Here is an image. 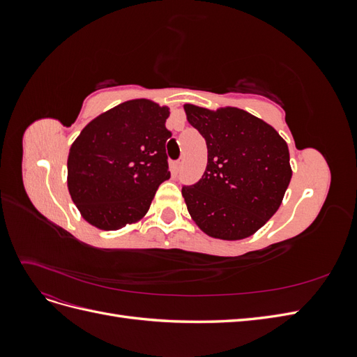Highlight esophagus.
Segmentation results:
<instances>
[{
	"instance_id": "obj_1",
	"label": "esophagus",
	"mask_w": 357,
	"mask_h": 357,
	"mask_svg": "<svg viewBox=\"0 0 357 357\" xmlns=\"http://www.w3.org/2000/svg\"><path fill=\"white\" fill-rule=\"evenodd\" d=\"M172 169H174V172H180V169H181V160L174 162V164H172Z\"/></svg>"
}]
</instances>
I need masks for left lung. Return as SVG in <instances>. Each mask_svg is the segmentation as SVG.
<instances>
[{"mask_svg": "<svg viewBox=\"0 0 357 357\" xmlns=\"http://www.w3.org/2000/svg\"><path fill=\"white\" fill-rule=\"evenodd\" d=\"M189 123L205 138L207 168L181 195L198 228L213 238L236 241L273 218L291 178L287 143L245 110L185 104Z\"/></svg>", "mask_w": 357, "mask_h": 357, "instance_id": "1", "label": "left lung"}]
</instances>
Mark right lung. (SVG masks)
<instances>
[{
  "mask_svg": "<svg viewBox=\"0 0 357 357\" xmlns=\"http://www.w3.org/2000/svg\"><path fill=\"white\" fill-rule=\"evenodd\" d=\"M167 105L129 100L101 113L71 144L67 185L82 218L102 231L134 225L169 178Z\"/></svg>",
  "mask_w": 357,
  "mask_h": 357,
  "instance_id": "obj_1",
  "label": "right lung"
}]
</instances>
